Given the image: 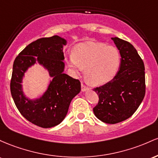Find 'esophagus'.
Wrapping results in <instances>:
<instances>
[{
    "label": "esophagus",
    "mask_w": 158,
    "mask_h": 158,
    "mask_svg": "<svg viewBox=\"0 0 158 158\" xmlns=\"http://www.w3.org/2000/svg\"><path fill=\"white\" fill-rule=\"evenodd\" d=\"M81 90H82L83 92H86V91H88L89 90V88L87 87V86H86L84 84H81Z\"/></svg>",
    "instance_id": "esophagus-1"
}]
</instances>
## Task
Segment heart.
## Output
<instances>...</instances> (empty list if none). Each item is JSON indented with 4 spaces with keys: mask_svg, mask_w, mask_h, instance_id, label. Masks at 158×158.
Returning a JSON list of instances; mask_svg holds the SVG:
<instances>
[{
    "mask_svg": "<svg viewBox=\"0 0 158 158\" xmlns=\"http://www.w3.org/2000/svg\"><path fill=\"white\" fill-rule=\"evenodd\" d=\"M67 63L79 74L84 69L89 83L93 85L105 84L117 74L121 63V54L117 48L101 42H86L75 46L73 55Z\"/></svg>",
    "mask_w": 158,
    "mask_h": 158,
    "instance_id": "obj_1",
    "label": "heart"
}]
</instances>
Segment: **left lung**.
Segmentation results:
<instances>
[{
    "label": "left lung",
    "mask_w": 158,
    "mask_h": 158,
    "mask_svg": "<svg viewBox=\"0 0 158 158\" xmlns=\"http://www.w3.org/2000/svg\"><path fill=\"white\" fill-rule=\"evenodd\" d=\"M121 54L119 70L110 81L93 89L99 101L93 108L95 116L107 124L125 121L135 113L146 93L145 66L130 42L113 37Z\"/></svg>",
    "instance_id": "8db88e82"
}]
</instances>
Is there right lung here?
<instances>
[{
    "mask_svg": "<svg viewBox=\"0 0 158 158\" xmlns=\"http://www.w3.org/2000/svg\"><path fill=\"white\" fill-rule=\"evenodd\" d=\"M67 41L59 36L39 39L28 45L15 58L12 69L10 90L21 114L31 123L44 128L63 122L70 103L81 92V82L64 73L63 46ZM36 63L49 72L52 80L44 94L30 99L23 90V79Z\"/></svg>",
    "mask_w": 158,
    "mask_h": 158,
    "instance_id": "add662e5",
    "label": "right lung"
}]
</instances>
